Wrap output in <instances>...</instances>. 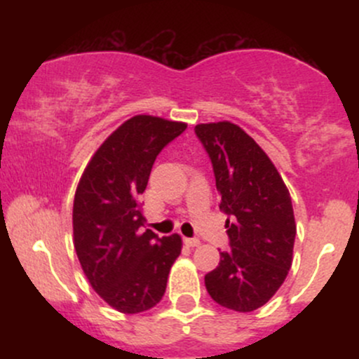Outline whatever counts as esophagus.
<instances>
[{"label": "esophagus", "instance_id": "1", "mask_svg": "<svg viewBox=\"0 0 359 359\" xmlns=\"http://www.w3.org/2000/svg\"><path fill=\"white\" fill-rule=\"evenodd\" d=\"M184 243L189 246V248H194V246H199L201 241L197 238H184Z\"/></svg>", "mask_w": 359, "mask_h": 359}]
</instances>
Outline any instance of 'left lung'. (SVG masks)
<instances>
[{
	"instance_id": "left-lung-1",
	"label": "left lung",
	"mask_w": 359,
	"mask_h": 359,
	"mask_svg": "<svg viewBox=\"0 0 359 359\" xmlns=\"http://www.w3.org/2000/svg\"><path fill=\"white\" fill-rule=\"evenodd\" d=\"M211 158L229 248L204 277L212 300L251 312L273 297L292 266L297 226L287 185L269 155L229 121L194 128Z\"/></svg>"
}]
</instances>
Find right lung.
I'll return each instance as SVG.
<instances>
[{"mask_svg":"<svg viewBox=\"0 0 359 359\" xmlns=\"http://www.w3.org/2000/svg\"><path fill=\"white\" fill-rule=\"evenodd\" d=\"M187 125L138 114L97 148L74 197V248L90 287L123 314L145 312L165 294L168 271L180 255L179 234L143 231L138 197L156 155Z\"/></svg>","mask_w":359,"mask_h":359,"instance_id":"obj_1","label":"right lung"}]
</instances>
